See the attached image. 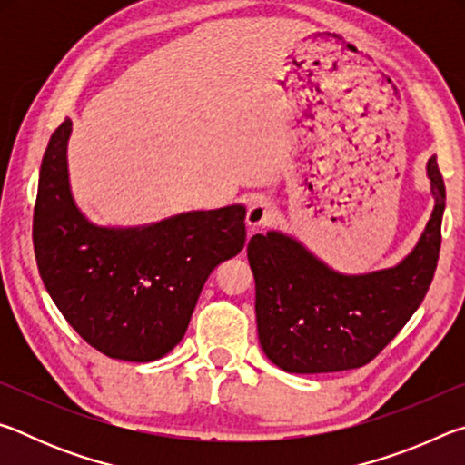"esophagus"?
<instances>
[{
    "instance_id": "esophagus-1",
    "label": "esophagus",
    "mask_w": 465,
    "mask_h": 465,
    "mask_svg": "<svg viewBox=\"0 0 465 465\" xmlns=\"http://www.w3.org/2000/svg\"><path fill=\"white\" fill-rule=\"evenodd\" d=\"M272 215V204L264 199V196H254L248 203V211H246V225L250 230H256V227L264 225L269 222Z\"/></svg>"
}]
</instances>
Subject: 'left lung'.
I'll use <instances>...</instances> for the list:
<instances>
[{
  "instance_id": "left-lung-1",
  "label": "left lung",
  "mask_w": 465,
  "mask_h": 465,
  "mask_svg": "<svg viewBox=\"0 0 465 465\" xmlns=\"http://www.w3.org/2000/svg\"><path fill=\"white\" fill-rule=\"evenodd\" d=\"M432 213L416 246L388 269L344 274L293 235L256 233L248 261L256 281L258 341L287 373H332L367 365L427 295L437 269L445 183L437 157L427 163Z\"/></svg>"
}]
</instances>
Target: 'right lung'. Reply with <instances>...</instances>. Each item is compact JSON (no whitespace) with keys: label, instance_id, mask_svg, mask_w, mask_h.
I'll list each match as a JSON object with an SVG mask.
<instances>
[{"label":"right lung","instance_id":"1","mask_svg":"<svg viewBox=\"0 0 465 465\" xmlns=\"http://www.w3.org/2000/svg\"><path fill=\"white\" fill-rule=\"evenodd\" d=\"M65 119L46 145L33 240L41 279L85 342L149 363L183 341L204 281L246 243V207L186 211L135 227L92 223L69 184Z\"/></svg>","mask_w":465,"mask_h":465}]
</instances>
